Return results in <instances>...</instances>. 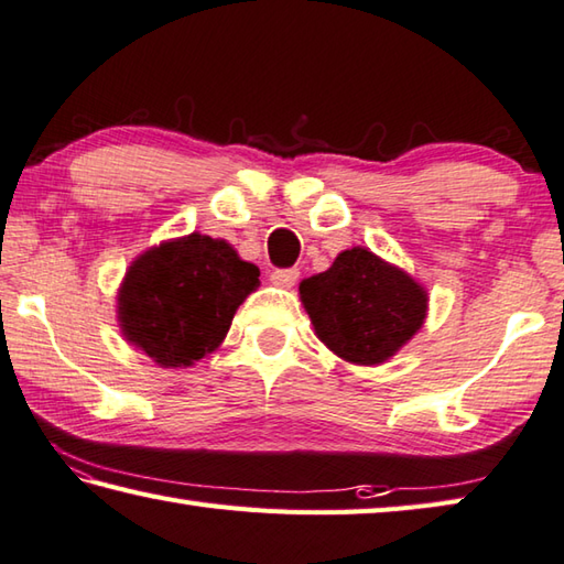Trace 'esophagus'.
<instances>
[{
  "label": "esophagus",
  "instance_id": "esophagus-1",
  "mask_svg": "<svg viewBox=\"0 0 564 564\" xmlns=\"http://www.w3.org/2000/svg\"><path fill=\"white\" fill-rule=\"evenodd\" d=\"M299 269H275L271 273V283L279 285V289H293L295 281H299Z\"/></svg>",
  "mask_w": 564,
  "mask_h": 564
}]
</instances>
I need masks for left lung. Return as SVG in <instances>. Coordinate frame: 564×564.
<instances>
[{
    "mask_svg": "<svg viewBox=\"0 0 564 564\" xmlns=\"http://www.w3.org/2000/svg\"><path fill=\"white\" fill-rule=\"evenodd\" d=\"M313 330L327 350L352 365H382L422 330L429 293L404 269L352 247L299 285Z\"/></svg>",
    "mask_w": 564,
    "mask_h": 564,
    "instance_id": "8db88e82",
    "label": "left lung"
}]
</instances>
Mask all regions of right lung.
Segmentation results:
<instances>
[{
	"label": "right lung",
	"mask_w": 564,
	"mask_h": 564,
	"mask_svg": "<svg viewBox=\"0 0 564 564\" xmlns=\"http://www.w3.org/2000/svg\"><path fill=\"white\" fill-rule=\"evenodd\" d=\"M261 271L224 239L192 231L142 251L118 289L122 337L160 367H192L217 350Z\"/></svg>",
	"instance_id": "1"
}]
</instances>
